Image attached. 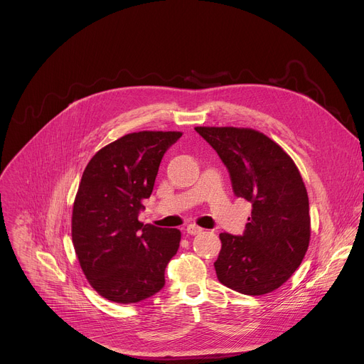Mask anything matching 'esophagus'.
I'll return each instance as SVG.
<instances>
[{"mask_svg": "<svg viewBox=\"0 0 364 364\" xmlns=\"http://www.w3.org/2000/svg\"><path fill=\"white\" fill-rule=\"evenodd\" d=\"M186 230H187V233H188V235H198V233H201V232H203V229H201V228H198L197 225H188Z\"/></svg>", "mask_w": 364, "mask_h": 364, "instance_id": "34e87169", "label": "esophagus"}]
</instances>
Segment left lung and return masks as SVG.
Returning <instances> with one entry per match:
<instances>
[{"mask_svg": "<svg viewBox=\"0 0 364 364\" xmlns=\"http://www.w3.org/2000/svg\"><path fill=\"white\" fill-rule=\"evenodd\" d=\"M229 170L237 197L252 203L243 236L220 233L215 269L228 288L264 295L285 284L309 245L305 184L289 155L252 128L196 127Z\"/></svg>", "mask_w": 364, "mask_h": 364, "instance_id": "8db88e82", "label": "left lung"}]
</instances>
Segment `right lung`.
Instances as JSON below:
<instances>
[{
    "mask_svg": "<svg viewBox=\"0 0 364 364\" xmlns=\"http://www.w3.org/2000/svg\"><path fill=\"white\" fill-rule=\"evenodd\" d=\"M183 134L141 131L99 149L86 166L72 212V240L90 287L103 298L134 304L157 294L177 253L178 229L142 225L160 163Z\"/></svg>",
    "mask_w": 364,
    "mask_h": 364,
    "instance_id": "obj_1",
    "label": "right lung"
}]
</instances>
